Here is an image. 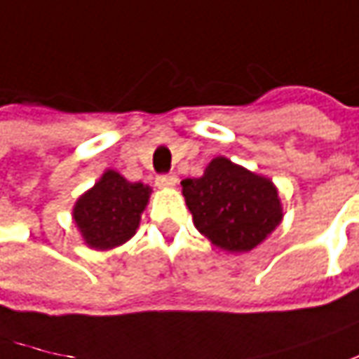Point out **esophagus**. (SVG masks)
I'll list each match as a JSON object with an SVG mask.
<instances>
[{"label":"esophagus","instance_id":"1","mask_svg":"<svg viewBox=\"0 0 359 359\" xmlns=\"http://www.w3.org/2000/svg\"><path fill=\"white\" fill-rule=\"evenodd\" d=\"M177 175H158L156 177V187H161V189H170V187H177Z\"/></svg>","mask_w":359,"mask_h":359}]
</instances>
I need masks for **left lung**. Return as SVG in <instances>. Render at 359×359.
<instances>
[{
  "label": "left lung",
  "mask_w": 359,
  "mask_h": 359,
  "mask_svg": "<svg viewBox=\"0 0 359 359\" xmlns=\"http://www.w3.org/2000/svg\"><path fill=\"white\" fill-rule=\"evenodd\" d=\"M182 194L194 226L230 252L252 250L282 220L274 184L224 156L210 161L201 179L182 180Z\"/></svg>",
  "instance_id": "left-lung-1"
}]
</instances>
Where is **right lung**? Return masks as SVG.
Returning a JSON list of instances; mask_svg holds the SVG:
<instances>
[{"label": "right lung", "mask_w": 359, "mask_h": 359, "mask_svg": "<svg viewBox=\"0 0 359 359\" xmlns=\"http://www.w3.org/2000/svg\"><path fill=\"white\" fill-rule=\"evenodd\" d=\"M151 189L141 182H129L115 170L81 196L73 218L89 246L107 250L129 241L139 229L141 212L147 206Z\"/></svg>", "instance_id": "add662e5"}]
</instances>
